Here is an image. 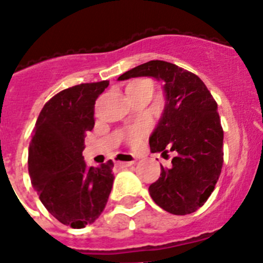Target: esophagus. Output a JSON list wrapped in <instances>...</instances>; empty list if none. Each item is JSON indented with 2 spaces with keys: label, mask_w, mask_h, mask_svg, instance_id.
<instances>
[{
  "label": "esophagus",
  "mask_w": 263,
  "mask_h": 263,
  "mask_svg": "<svg viewBox=\"0 0 263 263\" xmlns=\"http://www.w3.org/2000/svg\"><path fill=\"white\" fill-rule=\"evenodd\" d=\"M135 161H137V158H135L134 156L121 155L120 158H119V161H118V165L121 166V167H128V166H132Z\"/></svg>",
  "instance_id": "esophagus-1"
}]
</instances>
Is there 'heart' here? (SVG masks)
<instances>
[{
	"instance_id": "obj_1",
	"label": "heart",
	"mask_w": 263,
	"mask_h": 263,
	"mask_svg": "<svg viewBox=\"0 0 263 263\" xmlns=\"http://www.w3.org/2000/svg\"><path fill=\"white\" fill-rule=\"evenodd\" d=\"M142 90H147L152 95V90H153V84L147 79H142V80H135V82L130 83L126 88V92H130V93H138V92H142ZM149 129V121L148 120H142L139 123L135 124L134 126L129 130L128 133V139L132 144H138V143L142 140V138L144 137L145 133L148 132Z\"/></svg>"
}]
</instances>
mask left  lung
Segmentation results:
<instances>
[{"mask_svg": "<svg viewBox=\"0 0 263 263\" xmlns=\"http://www.w3.org/2000/svg\"><path fill=\"white\" fill-rule=\"evenodd\" d=\"M151 77L163 82L165 107L149 137L151 152L170 151L171 166H161L149 196L173 215H188L204 204L214 192L223 162L217 103L196 74L176 65L152 60L124 72L118 80Z\"/></svg>", "mask_w": 263, "mask_h": 263, "instance_id": "obj_1", "label": "left lung"}]
</instances>
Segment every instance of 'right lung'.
I'll return each instance as SVG.
<instances>
[{
	"instance_id": "obj_1",
	"label": "right lung",
	"mask_w": 263,
	"mask_h": 263,
	"mask_svg": "<svg viewBox=\"0 0 263 263\" xmlns=\"http://www.w3.org/2000/svg\"><path fill=\"white\" fill-rule=\"evenodd\" d=\"M107 80L61 90L43 106L32 133L28 170L47 211L64 225L82 229L95 222L114 183L112 161L88 167L84 138L95 126V103Z\"/></svg>"
}]
</instances>
